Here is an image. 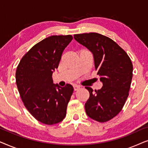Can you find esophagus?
Here are the masks:
<instances>
[{
  "instance_id": "1",
  "label": "esophagus",
  "mask_w": 148,
  "mask_h": 148,
  "mask_svg": "<svg viewBox=\"0 0 148 148\" xmlns=\"http://www.w3.org/2000/svg\"><path fill=\"white\" fill-rule=\"evenodd\" d=\"M73 88H74L75 91H77V90H78L79 89H80V86H74Z\"/></svg>"
}]
</instances>
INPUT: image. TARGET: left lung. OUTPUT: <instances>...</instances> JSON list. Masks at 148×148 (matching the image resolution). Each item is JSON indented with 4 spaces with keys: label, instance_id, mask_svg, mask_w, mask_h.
I'll return each mask as SVG.
<instances>
[{
    "label": "left lung",
    "instance_id": "8db88e82",
    "mask_svg": "<svg viewBox=\"0 0 148 148\" xmlns=\"http://www.w3.org/2000/svg\"><path fill=\"white\" fill-rule=\"evenodd\" d=\"M74 38L92 52L95 69L103 84L102 88L95 92L86 87L90 92L85 104L86 114L98 122H106L121 112L129 96L132 62L122 48L102 34H75Z\"/></svg>",
    "mask_w": 148,
    "mask_h": 148
}]
</instances>
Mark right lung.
Returning a JSON list of instances; mask_svg holds the SVG:
<instances>
[{
  "mask_svg": "<svg viewBox=\"0 0 148 148\" xmlns=\"http://www.w3.org/2000/svg\"><path fill=\"white\" fill-rule=\"evenodd\" d=\"M73 36H52L34 45L20 60L16 84L24 105L32 116L46 125L63 120L73 92L71 85L54 84L52 73Z\"/></svg>",
  "mask_w": 148,
  "mask_h": 148,
  "instance_id": "1",
  "label": "right lung"
}]
</instances>
